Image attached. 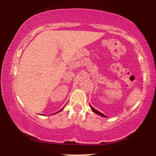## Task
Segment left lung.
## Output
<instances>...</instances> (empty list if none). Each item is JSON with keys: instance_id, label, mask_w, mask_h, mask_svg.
Masks as SVG:
<instances>
[{"instance_id": "obj_1", "label": "left lung", "mask_w": 156, "mask_h": 156, "mask_svg": "<svg viewBox=\"0 0 156 156\" xmlns=\"http://www.w3.org/2000/svg\"><path fill=\"white\" fill-rule=\"evenodd\" d=\"M91 106V110H92V111H93V112H94V113H96V114H99V115H100V116H104V117H106V116H104V115L103 114H101V112H98V111H97V110H96V109H95V108H93V107H92V106Z\"/></svg>"}]
</instances>
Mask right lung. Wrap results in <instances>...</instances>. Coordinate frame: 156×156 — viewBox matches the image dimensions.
Wrapping results in <instances>:
<instances>
[{
  "label": "right lung",
  "instance_id": "1",
  "mask_svg": "<svg viewBox=\"0 0 156 156\" xmlns=\"http://www.w3.org/2000/svg\"><path fill=\"white\" fill-rule=\"evenodd\" d=\"M63 108H64V107H63L62 108V109H60V110H59V112H60V111H62V109H63ZM57 112H56V113H57Z\"/></svg>",
  "mask_w": 156,
  "mask_h": 156
}]
</instances>
